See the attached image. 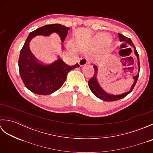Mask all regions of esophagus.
Returning <instances> with one entry per match:
<instances>
[{"label": "esophagus", "mask_w": 153, "mask_h": 153, "mask_svg": "<svg viewBox=\"0 0 153 153\" xmlns=\"http://www.w3.org/2000/svg\"><path fill=\"white\" fill-rule=\"evenodd\" d=\"M88 62H89L88 60H87L86 58H81V59H80V60H79V62H78V63H79L80 66H85V65L87 64Z\"/></svg>", "instance_id": "esophagus-1"}]
</instances>
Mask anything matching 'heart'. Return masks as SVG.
I'll use <instances>...</instances> for the list:
<instances>
[{"mask_svg": "<svg viewBox=\"0 0 153 153\" xmlns=\"http://www.w3.org/2000/svg\"><path fill=\"white\" fill-rule=\"evenodd\" d=\"M111 40L110 35L106 33H98L94 38V43L98 47H103L108 44Z\"/></svg>", "mask_w": 153, "mask_h": 153, "instance_id": "obj_1", "label": "heart"}]
</instances>
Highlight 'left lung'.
<instances>
[{
  "label": "left lung",
  "instance_id": "8db88e82",
  "mask_svg": "<svg viewBox=\"0 0 153 153\" xmlns=\"http://www.w3.org/2000/svg\"><path fill=\"white\" fill-rule=\"evenodd\" d=\"M118 37L120 38V41H126L127 43H129V45L132 46L134 48V51H135V54L136 56L137 57V60H138V67H139V73L137 75V76H135L134 77V83L133 84L132 86H131V88L130 89V90L129 91L124 93L123 94H121V95H109V94H107L106 93H105L104 91L101 89V87H100L99 85L98 82H97V66H95V65H94L93 66V68H94V70H95V74H94L93 76L91 78L89 82H88V84H89V87L92 93L95 95L97 97H98L99 99H101L102 100H105V101H107V102H111V101H116V100H118L121 99L122 98H124L125 97H126L127 95H128V94L130 93L132 90L134 89V87L136 83H137V81L138 79V77H139V70H140V64H139V54L137 50H136L135 45H134V43H132L131 40L130 39L124 35H123L120 33H118Z\"/></svg>",
  "mask_w": 153,
  "mask_h": 153
}]
</instances>
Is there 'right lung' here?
<instances>
[{
    "label": "right lung",
    "mask_w": 153,
    "mask_h": 153,
    "mask_svg": "<svg viewBox=\"0 0 153 153\" xmlns=\"http://www.w3.org/2000/svg\"><path fill=\"white\" fill-rule=\"evenodd\" d=\"M69 30L61 24H54L38 28L29 35L19 54L18 66L23 82L31 92L41 95H50L62 86L70 70L79 67L78 64L69 66L60 58L52 64H44L33 56L29 47L30 41L35 36H48L54 32L59 35L64 42Z\"/></svg>",
    "instance_id": "add662e5"
}]
</instances>
